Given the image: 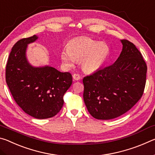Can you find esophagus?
<instances>
[{
  "label": "esophagus",
  "instance_id": "34e87169",
  "mask_svg": "<svg viewBox=\"0 0 155 155\" xmlns=\"http://www.w3.org/2000/svg\"><path fill=\"white\" fill-rule=\"evenodd\" d=\"M73 79L75 81H78L81 79V76L78 74H73Z\"/></svg>",
  "mask_w": 155,
  "mask_h": 155
}]
</instances>
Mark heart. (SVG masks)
I'll return each mask as SVG.
<instances>
[{"label":"heart","mask_w":155,"mask_h":155,"mask_svg":"<svg viewBox=\"0 0 155 155\" xmlns=\"http://www.w3.org/2000/svg\"><path fill=\"white\" fill-rule=\"evenodd\" d=\"M110 54L109 46L87 37H80L70 40L67 48L61 52L63 64L71 68L80 59V64L84 71L94 72L103 67Z\"/></svg>","instance_id":"obj_1"}]
</instances>
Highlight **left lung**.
Instances as JSON below:
<instances>
[{
  "label": "left lung",
  "instance_id": "left-lung-1",
  "mask_svg": "<svg viewBox=\"0 0 155 155\" xmlns=\"http://www.w3.org/2000/svg\"><path fill=\"white\" fill-rule=\"evenodd\" d=\"M114 64L84 77L83 99L94 118L111 120L130 110L142 96L147 65L141 52L127 40Z\"/></svg>",
  "mask_w": 155,
  "mask_h": 155
}]
</instances>
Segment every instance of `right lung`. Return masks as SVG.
Returning a JSON list of instances; mask_svg holds the SVG:
<instances>
[{"mask_svg":"<svg viewBox=\"0 0 155 155\" xmlns=\"http://www.w3.org/2000/svg\"><path fill=\"white\" fill-rule=\"evenodd\" d=\"M38 39L34 35L14 44L6 65V82L13 98L26 114L37 119L57 115L64 104V94L72 83L69 72L50 65L34 67L28 61V44Z\"/></svg>","mask_w":155,"mask_h":155,"instance_id":"obj_1","label":"right lung"}]
</instances>
